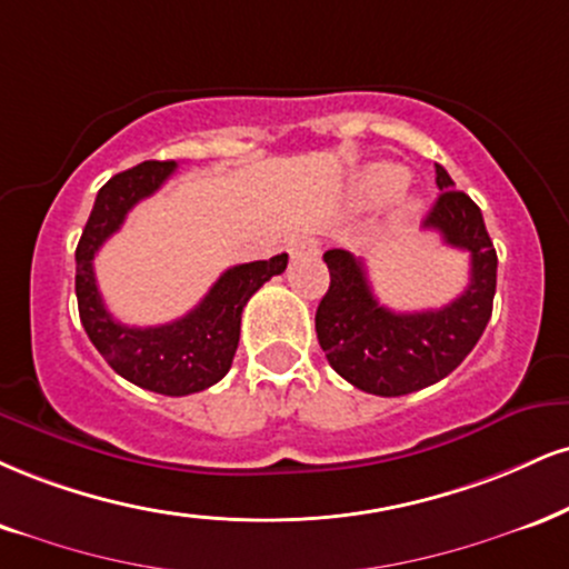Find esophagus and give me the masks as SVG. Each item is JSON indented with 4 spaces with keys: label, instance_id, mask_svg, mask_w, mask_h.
Masks as SVG:
<instances>
[{
    "label": "esophagus",
    "instance_id": "obj_1",
    "mask_svg": "<svg viewBox=\"0 0 569 569\" xmlns=\"http://www.w3.org/2000/svg\"><path fill=\"white\" fill-rule=\"evenodd\" d=\"M320 254V243L318 238H297L291 243V257H318Z\"/></svg>",
    "mask_w": 569,
    "mask_h": 569
}]
</instances>
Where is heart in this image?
Returning <instances> with one entry per match:
<instances>
[{
  "instance_id": "obj_1",
  "label": "heart",
  "mask_w": 569,
  "mask_h": 569,
  "mask_svg": "<svg viewBox=\"0 0 569 569\" xmlns=\"http://www.w3.org/2000/svg\"><path fill=\"white\" fill-rule=\"evenodd\" d=\"M406 184V172L395 163H373L366 172L358 174V180L352 182L350 190V203L355 209H373L389 201L400 193V188ZM416 211L413 201L400 203V217H410Z\"/></svg>"
}]
</instances>
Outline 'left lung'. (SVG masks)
<instances>
[{
	"label": "left lung",
	"instance_id": "8db88e82",
	"mask_svg": "<svg viewBox=\"0 0 569 569\" xmlns=\"http://www.w3.org/2000/svg\"><path fill=\"white\" fill-rule=\"evenodd\" d=\"M435 172L442 193L423 228L469 254L461 297L440 310L395 312L376 299L360 259L345 249L323 254L331 286L315 312V331L333 371L368 395L400 397L437 385L475 350L492 315L498 257L482 211L440 163Z\"/></svg>",
	"mask_w": 569,
	"mask_h": 569
}]
</instances>
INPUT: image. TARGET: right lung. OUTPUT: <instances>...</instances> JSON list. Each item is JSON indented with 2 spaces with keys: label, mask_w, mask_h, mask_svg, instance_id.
Instances as JSON below:
<instances>
[{
  "label": "right lung",
  "mask_w": 569,
  "mask_h": 569,
  "mask_svg": "<svg viewBox=\"0 0 569 569\" xmlns=\"http://www.w3.org/2000/svg\"><path fill=\"white\" fill-rule=\"evenodd\" d=\"M174 169V161H142L102 184L77 246V299L89 341L116 373L150 392L182 397L217 385L230 371L246 302L286 270L289 254L230 267L193 310L172 323L134 328L113 320L102 305L92 259L124 224L129 209L153 196Z\"/></svg>",
  "instance_id": "1"
}]
</instances>
